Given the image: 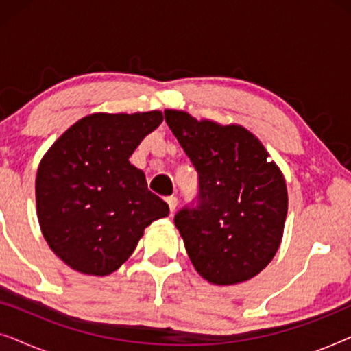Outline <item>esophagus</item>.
I'll return each instance as SVG.
<instances>
[{
    "mask_svg": "<svg viewBox=\"0 0 351 351\" xmlns=\"http://www.w3.org/2000/svg\"><path fill=\"white\" fill-rule=\"evenodd\" d=\"M166 203H167V206H169L171 214L174 213V210L177 209V198H176V196H169V198L166 199Z\"/></svg>",
    "mask_w": 351,
    "mask_h": 351,
    "instance_id": "34e87169",
    "label": "esophagus"
}]
</instances>
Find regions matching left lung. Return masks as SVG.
<instances>
[{
    "label": "left lung",
    "instance_id": "1",
    "mask_svg": "<svg viewBox=\"0 0 351 351\" xmlns=\"http://www.w3.org/2000/svg\"><path fill=\"white\" fill-rule=\"evenodd\" d=\"M166 123L198 172L196 206L174 222L196 271L228 286L258 275L280 247L287 190L261 141L238 124L165 110Z\"/></svg>",
    "mask_w": 351,
    "mask_h": 351
}]
</instances>
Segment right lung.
Listing matches in <instances>:
<instances>
[{
    "mask_svg": "<svg viewBox=\"0 0 351 351\" xmlns=\"http://www.w3.org/2000/svg\"><path fill=\"white\" fill-rule=\"evenodd\" d=\"M162 123L158 110L94 113L57 138L36 172L43 237L66 265L105 276L136 249L143 230L169 214L129 156Z\"/></svg>",
    "mask_w": 351,
    "mask_h": 351,
    "instance_id": "right-lung-1",
    "label": "right lung"
}]
</instances>
